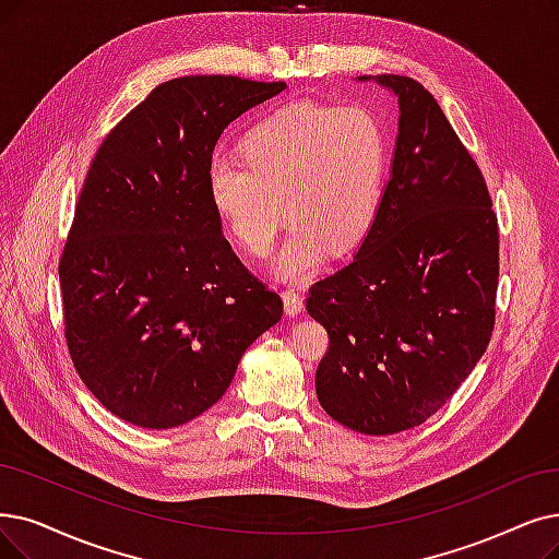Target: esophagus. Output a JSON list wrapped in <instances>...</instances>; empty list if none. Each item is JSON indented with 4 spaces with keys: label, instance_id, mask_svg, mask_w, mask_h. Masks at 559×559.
Segmentation results:
<instances>
[{
    "label": "esophagus",
    "instance_id": "esophagus-1",
    "mask_svg": "<svg viewBox=\"0 0 559 559\" xmlns=\"http://www.w3.org/2000/svg\"><path fill=\"white\" fill-rule=\"evenodd\" d=\"M282 300H284L286 317H298L305 307L302 296L298 292H294V288H286V292H282Z\"/></svg>",
    "mask_w": 559,
    "mask_h": 559
}]
</instances>
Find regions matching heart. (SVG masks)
<instances>
[{"label": "heart", "instance_id": "obj_1", "mask_svg": "<svg viewBox=\"0 0 559 559\" xmlns=\"http://www.w3.org/2000/svg\"><path fill=\"white\" fill-rule=\"evenodd\" d=\"M240 153L242 163L211 160V206L238 248L254 257L271 252L282 217L292 219L273 265L277 277L307 280L330 250L346 254L367 238L390 163L388 132L373 111L288 103L245 132Z\"/></svg>", "mask_w": 559, "mask_h": 559}]
</instances>
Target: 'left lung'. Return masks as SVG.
I'll use <instances>...</instances> for the list:
<instances>
[{"instance_id": "left-lung-1", "label": "left lung", "mask_w": 559, "mask_h": 559, "mask_svg": "<svg viewBox=\"0 0 559 559\" xmlns=\"http://www.w3.org/2000/svg\"><path fill=\"white\" fill-rule=\"evenodd\" d=\"M373 80L399 100L390 181L360 250L311 286L307 311L330 337L317 369L323 411L392 436L438 413L479 362L500 257L484 176L436 98L413 78Z\"/></svg>"}]
</instances>
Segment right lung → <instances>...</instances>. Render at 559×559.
Instances as JSON below:
<instances>
[{
	"label": "right lung",
	"instance_id": "obj_1",
	"mask_svg": "<svg viewBox=\"0 0 559 559\" xmlns=\"http://www.w3.org/2000/svg\"><path fill=\"white\" fill-rule=\"evenodd\" d=\"M284 82L190 75L155 86L88 167L59 259L66 344L92 394L142 429L217 404L282 300L234 254L206 174L225 128Z\"/></svg>",
	"mask_w": 559,
	"mask_h": 559
}]
</instances>
